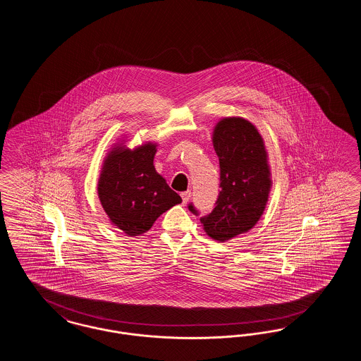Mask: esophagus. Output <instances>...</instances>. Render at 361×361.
Segmentation results:
<instances>
[{"label":"esophagus","mask_w":361,"mask_h":361,"mask_svg":"<svg viewBox=\"0 0 361 361\" xmlns=\"http://www.w3.org/2000/svg\"><path fill=\"white\" fill-rule=\"evenodd\" d=\"M181 197H183V203L187 204L188 203L189 197H190V190H185L181 193Z\"/></svg>","instance_id":"esophagus-1"}]
</instances>
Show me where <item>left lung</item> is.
Masks as SVG:
<instances>
[{
    "label": "left lung",
    "mask_w": 361,
    "mask_h": 361,
    "mask_svg": "<svg viewBox=\"0 0 361 361\" xmlns=\"http://www.w3.org/2000/svg\"><path fill=\"white\" fill-rule=\"evenodd\" d=\"M219 158L221 192L216 206L200 218L214 240L226 242L249 231L264 214L272 187L268 153L257 128L243 118H224L214 128ZM189 209L199 215L189 204Z\"/></svg>",
    "instance_id": "left-lung-1"
}]
</instances>
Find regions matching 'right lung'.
<instances>
[{
    "label": "right lung",
    "mask_w": 361,
    "mask_h": 361,
    "mask_svg": "<svg viewBox=\"0 0 361 361\" xmlns=\"http://www.w3.org/2000/svg\"><path fill=\"white\" fill-rule=\"evenodd\" d=\"M121 145L116 143L104 159L97 193L111 224L135 237L180 204L181 197L155 171L157 143L146 142L133 150Z\"/></svg>",
    "instance_id": "right-lung-1"
}]
</instances>
